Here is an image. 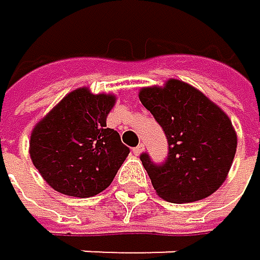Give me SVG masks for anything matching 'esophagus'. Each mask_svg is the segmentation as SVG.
<instances>
[{"label":"esophagus","instance_id":"esophagus-1","mask_svg":"<svg viewBox=\"0 0 260 260\" xmlns=\"http://www.w3.org/2000/svg\"><path fill=\"white\" fill-rule=\"evenodd\" d=\"M133 151H134V154H136V156H140V154L145 151V145H142V143H140L139 146H136V148L133 149Z\"/></svg>","mask_w":260,"mask_h":260}]
</instances>
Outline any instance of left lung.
I'll use <instances>...</instances> for the list:
<instances>
[{"mask_svg":"<svg viewBox=\"0 0 260 260\" xmlns=\"http://www.w3.org/2000/svg\"><path fill=\"white\" fill-rule=\"evenodd\" d=\"M139 98L168 140L162 165L140 156L156 193L170 203H193L217 192L237 149L236 129L223 109L179 79L143 87Z\"/></svg>","mask_w":260,"mask_h":260,"instance_id":"1","label":"left lung"}]
</instances>
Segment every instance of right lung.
<instances>
[{"mask_svg": "<svg viewBox=\"0 0 260 260\" xmlns=\"http://www.w3.org/2000/svg\"><path fill=\"white\" fill-rule=\"evenodd\" d=\"M112 93L81 87L65 95L32 129L29 154L56 192L88 198L111 185L129 154L106 118L115 106Z\"/></svg>", "mask_w": 260, "mask_h": 260, "instance_id": "right-lung-1", "label": "right lung"}]
</instances>
